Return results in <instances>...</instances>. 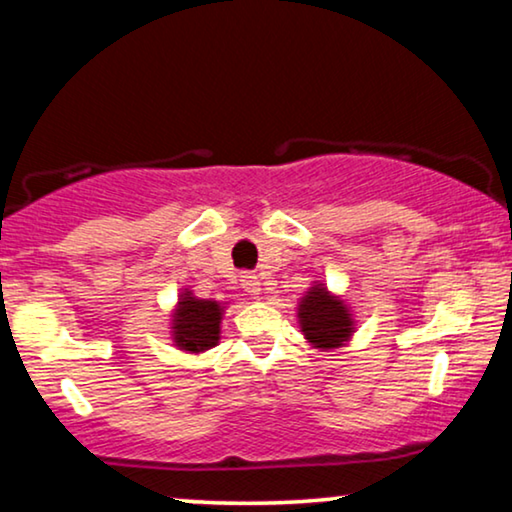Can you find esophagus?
<instances>
[{
    "label": "esophagus",
    "mask_w": 512,
    "mask_h": 512,
    "mask_svg": "<svg viewBox=\"0 0 512 512\" xmlns=\"http://www.w3.org/2000/svg\"><path fill=\"white\" fill-rule=\"evenodd\" d=\"M241 285L248 292H252V295H257V292H260V281H257V276H252V274H243Z\"/></svg>",
    "instance_id": "obj_1"
}]
</instances>
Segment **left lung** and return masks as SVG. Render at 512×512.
<instances>
[{"label": "left lung", "mask_w": 512, "mask_h": 512, "mask_svg": "<svg viewBox=\"0 0 512 512\" xmlns=\"http://www.w3.org/2000/svg\"><path fill=\"white\" fill-rule=\"evenodd\" d=\"M302 332L318 349H335L351 335V318L339 299L323 288H313L299 304Z\"/></svg>", "instance_id": "left-lung-1"}]
</instances>
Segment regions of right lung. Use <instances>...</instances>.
I'll use <instances>...</instances> for the list:
<instances>
[{"label":"right lung","instance_id":"1","mask_svg":"<svg viewBox=\"0 0 512 512\" xmlns=\"http://www.w3.org/2000/svg\"><path fill=\"white\" fill-rule=\"evenodd\" d=\"M220 304L185 295L175 313V342L185 351L199 353L220 339Z\"/></svg>","mask_w":512,"mask_h":512}]
</instances>
